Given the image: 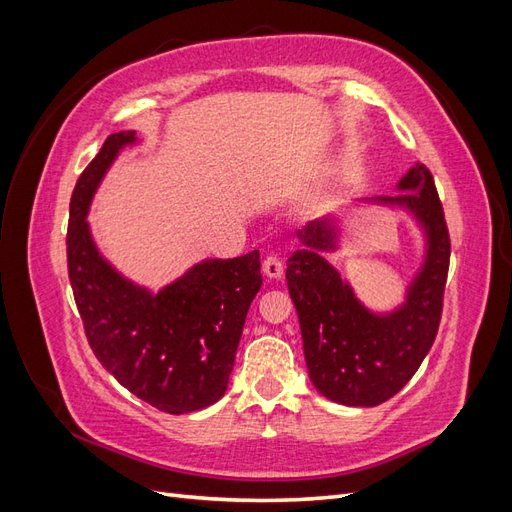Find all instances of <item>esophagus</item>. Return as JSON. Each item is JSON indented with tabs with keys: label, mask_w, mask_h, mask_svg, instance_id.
<instances>
[{
	"label": "esophagus",
	"mask_w": 512,
	"mask_h": 512,
	"mask_svg": "<svg viewBox=\"0 0 512 512\" xmlns=\"http://www.w3.org/2000/svg\"><path fill=\"white\" fill-rule=\"evenodd\" d=\"M262 271H265V275L271 277V280H280V277L284 275L282 260L277 256H267L265 262H262Z\"/></svg>",
	"instance_id": "obj_1"
}]
</instances>
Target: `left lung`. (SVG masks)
I'll list each match as a JSON object with an SVG mask.
<instances>
[{
    "label": "left lung",
    "mask_w": 512,
    "mask_h": 512,
    "mask_svg": "<svg viewBox=\"0 0 512 512\" xmlns=\"http://www.w3.org/2000/svg\"><path fill=\"white\" fill-rule=\"evenodd\" d=\"M395 190L350 207L406 213L421 230V265L399 305L384 312L367 307L327 260V254L339 252L342 215L329 213L303 226L297 232L301 247L288 258L286 282L299 314L309 380L320 395L342 406L371 408L399 393L438 333L451 256L442 203L431 173L418 162Z\"/></svg>",
    "instance_id": "obj_1"
}]
</instances>
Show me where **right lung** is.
Listing matches in <instances>:
<instances>
[{
  "label": "right lung",
  "instance_id": "1",
  "mask_svg": "<svg viewBox=\"0 0 512 512\" xmlns=\"http://www.w3.org/2000/svg\"><path fill=\"white\" fill-rule=\"evenodd\" d=\"M132 145L134 130L111 134L76 181L66 239L74 301L91 350L121 386L162 412H196L226 393L247 309L262 286L260 254L205 258L160 290L117 271L87 215L108 168Z\"/></svg>",
  "mask_w": 512,
  "mask_h": 512
}]
</instances>
